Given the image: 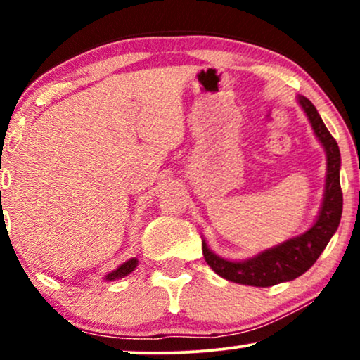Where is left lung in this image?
Returning a JSON list of instances; mask_svg holds the SVG:
<instances>
[{"mask_svg":"<svg viewBox=\"0 0 360 360\" xmlns=\"http://www.w3.org/2000/svg\"><path fill=\"white\" fill-rule=\"evenodd\" d=\"M297 101L307 115L319 144L326 152V184H324L321 208L314 223L304 233L243 260L221 257L208 248L205 238H201L206 264L219 277L234 283L250 285V287H272V285L298 278L316 262L329 239L338 231L339 221H341L342 191L341 181H339V170H341L339 146L336 139L329 134L328 127L324 126L313 103L302 95L297 96Z\"/></svg>","mask_w":360,"mask_h":360,"instance_id":"obj_1","label":"left lung"}]
</instances>
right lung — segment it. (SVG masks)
<instances>
[{"label":"right lung","mask_w":360,"mask_h":360,"mask_svg":"<svg viewBox=\"0 0 360 360\" xmlns=\"http://www.w3.org/2000/svg\"><path fill=\"white\" fill-rule=\"evenodd\" d=\"M137 264H139V260L137 257H132L129 260H126V262H122L120 267H116L115 270H111V272H108L103 280H106V282H115V280H120V278H124L129 275L131 272H134ZM63 282V280H62Z\"/></svg>","instance_id":"right-lung-1"}]
</instances>
